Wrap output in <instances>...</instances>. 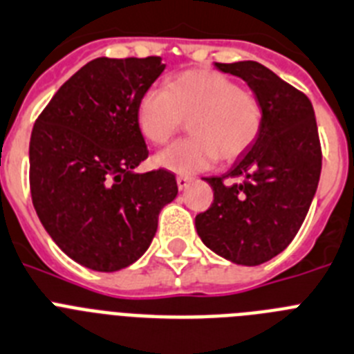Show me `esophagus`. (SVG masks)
<instances>
[{
	"label": "esophagus",
	"instance_id": "1",
	"mask_svg": "<svg viewBox=\"0 0 354 354\" xmlns=\"http://www.w3.org/2000/svg\"><path fill=\"white\" fill-rule=\"evenodd\" d=\"M176 183H178V189L185 190L187 187L190 185V178L189 176H178L176 178Z\"/></svg>",
	"mask_w": 354,
	"mask_h": 354
}]
</instances>
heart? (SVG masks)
Here are the masks:
<instances>
[{"label": "heart", "mask_w": 354, "mask_h": 354, "mask_svg": "<svg viewBox=\"0 0 354 354\" xmlns=\"http://www.w3.org/2000/svg\"><path fill=\"white\" fill-rule=\"evenodd\" d=\"M189 119V137L156 153L155 164L178 174L205 171L219 156L235 160L257 140L263 112L257 97L217 71H185L167 88H147L135 121L147 142L164 144Z\"/></svg>", "instance_id": "1"}]
</instances>
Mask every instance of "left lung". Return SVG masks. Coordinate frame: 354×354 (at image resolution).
Returning <instances> with one entry per match:
<instances>
[{
	"label": "left lung",
	"mask_w": 354,
	"mask_h": 354,
	"mask_svg": "<svg viewBox=\"0 0 354 354\" xmlns=\"http://www.w3.org/2000/svg\"><path fill=\"white\" fill-rule=\"evenodd\" d=\"M244 80L263 112L262 130L223 176L205 178L214 203L196 215L203 244L239 266H260L292 242L321 178V142L308 97L253 60L215 64ZM226 177L232 179L224 184Z\"/></svg>",
	"instance_id": "1"
}]
</instances>
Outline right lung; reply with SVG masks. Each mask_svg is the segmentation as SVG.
I'll return each mask as SVG.
<instances>
[{
  "instance_id": "obj_1",
  "label": "right lung",
  "mask_w": 354,
  "mask_h": 354,
  "mask_svg": "<svg viewBox=\"0 0 354 354\" xmlns=\"http://www.w3.org/2000/svg\"><path fill=\"white\" fill-rule=\"evenodd\" d=\"M164 69L160 57L96 58L58 88L33 126V207L55 244L87 269L137 262L178 196L169 171L135 173L147 158L137 101Z\"/></svg>"
}]
</instances>
